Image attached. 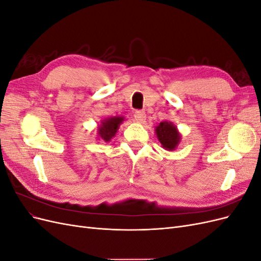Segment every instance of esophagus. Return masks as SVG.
<instances>
[{
    "label": "esophagus",
    "mask_w": 261,
    "mask_h": 261,
    "mask_svg": "<svg viewBox=\"0 0 261 261\" xmlns=\"http://www.w3.org/2000/svg\"><path fill=\"white\" fill-rule=\"evenodd\" d=\"M134 118H135L137 123L144 124L146 121V113L144 111H136L135 114H134Z\"/></svg>",
    "instance_id": "obj_1"
}]
</instances>
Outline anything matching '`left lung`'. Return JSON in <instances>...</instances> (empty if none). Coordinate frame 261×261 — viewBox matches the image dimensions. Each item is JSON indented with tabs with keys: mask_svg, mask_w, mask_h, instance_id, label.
<instances>
[{
	"mask_svg": "<svg viewBox=\"0 0 261 261\" xmlns=\"http://www.w3.org/2000/svg\"><path fill=\"white\" fill-rule=\"evenodd\" d=\"M155 134L158 140L160 141L162 147L165 150H168V151L175 150L180 143V133L172 122H161L159 125L155 126Z\"/></svg>",
	"mask_w": 261,
	"mask_h": 261,
	"instance_id": "left-lung-1",
	"label": "left lung"
}]
</instances>
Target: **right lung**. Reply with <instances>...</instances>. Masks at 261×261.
Segmentation results:
<instances>
[{
    "label": "right lung",
    "mask_w": 261,
    "mask_h": 261,
    "mask_svg": "<svg viewBox=\"0 0 261 261\" xmlns=\"http://www.w3.org/2000/svg\"><path fill=\"white\" fill-rule=\"evenodd\" d=\"M124 116H110L101 121V124L97 127L98 140L109 143L120 128V125L124 122Z\"/></svg>",
    "instance_id": "1"
}]
</instances>
